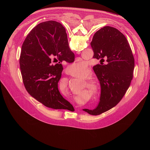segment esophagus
I'll use <instances>...</instances> for the list:
<instances>
[{
  "instance_id": "1",
  "label": "esophagus",
  "mask_w": 150,
  "mask_h": 150,
  "mask_svg": "<svg viewBox=\"0 0 150 150\" xmlns=\"http://www.w3.org/2000/svg\"><path fill=\"white\" fill-rule=\"evenodd\" d=\"M80 53H81V52H76L77 54H80Z\"/></svg>"
}]
</instances>
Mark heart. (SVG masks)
<instances>
[{"mask_svg":"<svg viewBox=\"0 0 150 150\" xmlns=\"http://www.w3.org/2000/svg\"><path fill=\"white\" fill-rule=\"evenodd\" d=\"M72 69L74 72H78L82 75L86 74L89 70L88 65L87 63L85 62L80 60L78 62L74 63L72 65ZM85 80H87L90 78V75H87L82 76ZM87 87L90 92L97 93L99 90V85L98 82L92 80H88L85 82Z\"/></svg>","mask_w":150,"mask_h":150,"instance_id":"heart-1","label":"heart"}]
</instances>
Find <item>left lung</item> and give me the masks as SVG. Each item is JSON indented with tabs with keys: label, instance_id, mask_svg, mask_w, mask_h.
<instances>
[{
	"label": "left lung",
	"instance_id": "left-lung-1",
	"mask_svg": "<svg viewBox=\"0 0 150 150\" xmlns=\"http://www.w3.org/2000/svg\"><path fill=\"white\" fill-rule=\"evenodd\" d=\"M56 37L68 42L66 30L56 21ZM91 46L93 58L104 60L108 64L93 67L101 85V96L97 108L83 109L91 115H99L116 105L129 88L133 78L134 58L125 36L117 29L105 26L97 31L93 37Z\"/></svg>",
	"mask_w": 150,
	"mask_h": 150
}]
</instances>
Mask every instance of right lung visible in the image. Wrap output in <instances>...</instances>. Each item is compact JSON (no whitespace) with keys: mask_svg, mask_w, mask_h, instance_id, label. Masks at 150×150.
Listing matches in <instances>:
<instances>
[{"mask_svg":"<svg viewBox=\"0 0 150 150\" xmlns=\"http://www.w3.org/2000/svg\"><path fill=\"white\" fill-rule=\"evenodd\" d=\"M75 55L68 41L56 37L54 21L35 27L24 40L19 59L23 83L27 92L35 100L53 109L74 110L72 105L60 94L58 82L61 78L63 60L72 63ZM59 61L55 66L52 62Z\"/></svg>","mask_w":150,"mask_h":150,"instance_id":"obj_1","label":"right lung"}]
</instances>
